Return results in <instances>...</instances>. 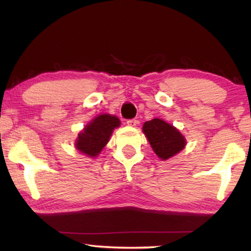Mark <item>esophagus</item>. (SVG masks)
<instances>
[{
    "label": "esophagus",
    "mask_w": 251,
    "mask_h": 251,
    "mask_svg": "<svg viewBox=\"0 0 251 251\" xmlns=\"http://www.w3.org/2000/svg\"><path fill=\"white\" fill-rule=\"evenodd\" d=\"M137 124H138L137 120H128V121H127V125L130 126V127H135Z\"/></svg>",
    "instance_id": "34e87169"
}]
</instances>
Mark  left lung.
I'll return each instance as SVG.
<instances>
[{
  "mask_svg": "<svg viewBox=\"0 0 251 251\" xmlns=\"http://www.w3.org/2000/svg\"><path fill=\"white\" fill-rule=\"evenodd\" d=\"M143 131L152 151L163 160L171 158L185 148L186 139L180 131L160 118L144 123Z\"/></svg>",
  "mask_w": 251,
  "mask_h": 251,
  "instance_id": "8db88e82",
  "label": "left lung"
}]
</instances>
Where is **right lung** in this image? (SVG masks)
Masks as SVG:
<instances>
[{
    "instance_id": "obj_1",
    "label": "right lung",
    "mask_w": 251,
    "mask_h": 251,
    "mask_svg": "<svg viewBox=\"0 0 251 251\" xmlns=\"http://www.w3.org/2000/svg\"><path fill=\"white\" fill-rule=\"evenodd\" d=\"M120 125L121 121L116 116L101 114L78 134L75 147L88 157H96L108 143L113 130Z\"/></svg>"
}]
</instances>
